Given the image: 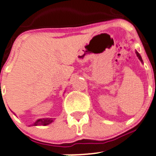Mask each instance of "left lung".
Wrapping results in <instances>:
<instances>
[{"mask_svg": "<svg viewBox=\"0 0 156 156\" xmlns=\"http://www.w3.org/2000/svg\"><path fill=\"white\" fill-rule=\"evenodd\" d=\"M136 54H137V56H138V58H139L140 60H141V62H142V59H141V55H140V54L138 53V52H136Z\"/></svg>", "mask_w": 156, "mask_h": 156, "instance_id": "1", "label": "left lung"}]
</instances>
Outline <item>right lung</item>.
Wrapping results in <instances>:
<instances>
[{
    "instance_id": "obj_1",
    "label": "right lung",
    "mask_w": 156,
    "mask_h": 156,
    "mask_svg": "<svg viewBox=\"0 0 156 156\" xmlns=\"http://www.w3.org/2000/svg\"><path fill=\"white\" fill-rule=\"evenodd\" d=\"M53 120L52 118H42V119H38L31 126H38V125H46L52 122Z\"/></svg>"
}]
</instances>
